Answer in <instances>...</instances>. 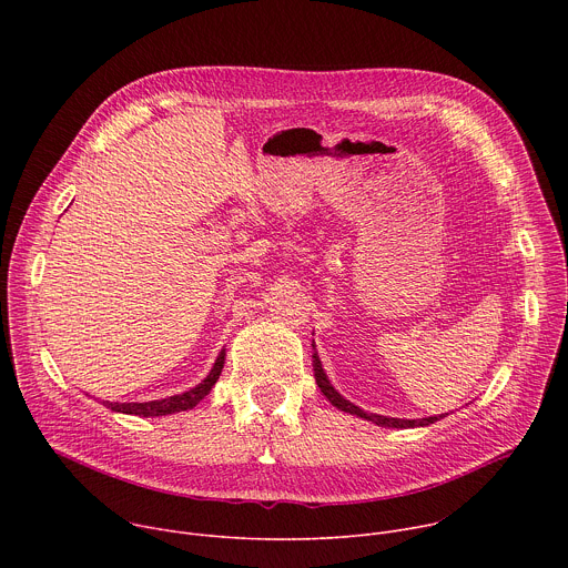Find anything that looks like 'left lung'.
<instances>
[{
  "mask_svg": "<svg viewBox=\"0 0 568 568\" xmlns=\"http://www.w3.org/2000/svg\"><path fill=\"white\" fill-rule=\"evenodd\" d=\"M312 366H314V377H316V384L321 388V393L326 395L331 399L333 407H337L339 412H346L351 416H357V418H364V420H371L375 423L377 427H393V429H412V427H427V425H434L436 420L445 418L447 414H440V416H432V418H420V420H404V418H388V416H377V414H366L364 409H359L357 404H353L351 399H346L342 393L335 390V386L331 384V379L326 377V371H323L321 366V359L314 351L312 355Z\"/></svg>",
  "mask_w": 568,
  "mask_h": 568,
  "instance_id": "left-lung-1",
  "label": "left lung"
}]
</instances>
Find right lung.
<instances>
[{"label": "right lung", "mask_w": 568, "mask_h": 568, "mask_svg": "<svg viewBox=\"0 0 568 568\" xmlns=\"http://www.w3.org/2000/svg\"><path fill=\"white\" fill-rule=\"evenodd\" d=\"M222 368H224V348L220 351L211 373L197 386L189 388L186 393L171 395V397H164V399H152V402H108V399H103V404L116 414H128V416H139V418H156V416L186 412V409H193L200 399H204L211 393V388L215 386Z\"/></svg>", "instance_id": "1"}]
</instances>
